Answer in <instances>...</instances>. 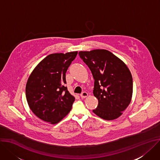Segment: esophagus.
I'll list each match as a JSON object with an SVG mask.
<instances>
[{"label":"esophagus","instance_id":"1","mask_svg":"<svg viewBox=\"0 0 160 160\" xmlns=\"http://www.w3.org/2000/svg\"><path fill=\"white\" fill-rule=\"evenodd\" d=\"M88 96V93L86 92H83L81 94H80V97L82 98H85Z\"/></svg>","mask_w":160,"mask_h":160}]
</instances>
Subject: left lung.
<instances>
[{
	"instance_id": "left-lung-1",
	"label": "left lung",
	"mask_w": 160,
	"mask_h": 160,
	"mask_svg": "<svg viewBox=\"0 0 160 160\" xmlns=\"http://www.w3.org/2000/svg\"><path fill=\"white\" fill-rule=\"evenodd\" d=\"M79 55L94 79L93 94L98 100V105L92 112L105 120L118 118L132 98L133 78L129 68L107 50L80 51Z\"/></svg>"
}]
</instances>
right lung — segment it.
<instances>
[{
	"label": "right lung",
	"instance_id": "1",
	"mask_svg": "<svg viewBox=\"0 0 160 160\" xmlns=\"http://www.w3.org/2000/svg\"><path fill=\"white\" fill-rule=\"evenodd\" d=\"M78 52L52 53L42 59L28 77L25 95L28 107L40 119L60 122L70 112L75 97L68 91L66 72Z\"/></svg>",
	"mask_w": 160,
	"mask_h": 160
}]
</instances>
